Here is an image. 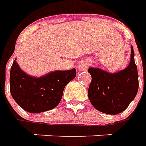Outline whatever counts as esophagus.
<instances>
[{"label": "esophagus", "mask_w": 146, "mask_h": 146, "mask_svg": "<svg viewBox=\"0 0 146 146\" xmlns=\"http://www.w3.org/2000/svg\"><path fill=\"white\" fill-rule=\"evenodd\" d=\"M89 66V62L88 60L87 59H84V60L81 61L80 62L78 65V69H79L80 71H84V70H86Z\"/></svg>", "instance_id": "obj_1"}]
</instances>
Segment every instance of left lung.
<instances>
[{
  "mask_svg": "<svg viewBox=\"0 0 146 146\" xmlns=\"http://www.w3.org/2000/svg\"><path fill=\"white\" fill-rule=\"evenodd\" d=\"M92 82L88 98L92 106L102 113L115 115L128 107L138 90V74L131 48V62L123 70L109 73L98 68H89Z\"/></svg>",
  "mask_w": 146,
  "mask_h": 146,
  "instance_id": "obj_1",
  "label": "left lung"
}]
</instances>
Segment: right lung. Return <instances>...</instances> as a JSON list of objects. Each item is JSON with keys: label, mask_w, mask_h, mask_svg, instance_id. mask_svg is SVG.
Returning a JSON list of instances; mask_svg holds the SVG:
<instances>
[{"label": "right lung", "mask_w": 146, "mask_h": 146, "mask_svg": "<svg viewBox=\"0 0 146 146\" xmlns=\"http://www.w3.org/2000/svg\"><path fill=\"white\" fill-rule=\"evenodd\" d=\"M76 75V69H73L51 72L39 78L32 77L22 71L14 61L10 72V92L24 110L41 113L59 104L65 87Z\"/></svg>", "instance_id": "right-lung-1"}]
</instances>
